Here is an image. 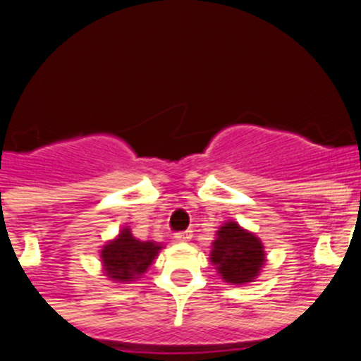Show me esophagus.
<instances>
[{
  "label": "esophagus",
  "instance_id": "obj_1",
  "mask_svg": "<svg viewBox=\"0 0 361 361\" xmlns=\"http://www.w3.org/2000/svg\"><path fill=\"white\" fill-rule=\"evenodd\" d=\"M192 238V231L187 230V231H178V233H174V240L176 242H188Z\"/></svg>",
  "mask_w": 361,
  "mask_h": 361
}]
</instances>
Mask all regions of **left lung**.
Instances as JSON below:
<instances>
[{"label":"left lung","instance_id":"1","mask_svg":"<svg viewBox=\"0 0 361 361\" xmlns=\"http://www.w3.org/2000/svg\"><path fill=\"white\" fill-rule=\"evenodd\" d=\"M210 260L224 281L233 285L249 283L264 267V244L255 233L242 230L237 222H226L219 228Z\"/></svg>","mask_w":361,"mask_h":361}]
</instances>
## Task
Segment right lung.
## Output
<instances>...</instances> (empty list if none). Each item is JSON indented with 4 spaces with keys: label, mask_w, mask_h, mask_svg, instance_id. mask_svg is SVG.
Returning a JSON list of instances; mask_svg holds the SVG:
<instances>
[{
    "label": "right lung",
    "mask_w": 361,
    "mask_h": 361,
    "mask_svg": "<svg viewBox=\"0 0 361 361\" xmlns=\"http://www.w3.org/2000/svg\"><path fill=\"white\" fill-rule=\"evenodd\" d=\"M161 245L153 240H137L130 228L101 249V262L106 276L114 281H133L147 271Z\"/></svg>",
    "instance_id": "1"
}]
</instances>
